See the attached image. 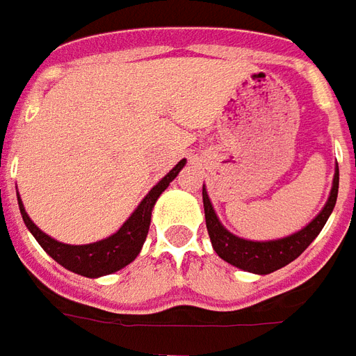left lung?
Listing matches in <instances>:
<instances>
[{
	"mask_svg": "<svg viewBox=\"0 0 356 356\" xmlns=\"http://www.w3.org/2000/svg\"><path fill=\"white\" fill-rule=\"evenodd\" d=\"M337 190H339V166L335 165L330 197H327L326 205L322 207V211L312 218L311 222L303 226L301 230L295 232V234L286 236V238L254 241V239L239 238V236L224 228L222 222L218 220V216L214 213V207L211 203V199H209L205 184H203L205 222L213 249L222 261L245 272H253V274L263 276V274L280 270V268H284L286 264L295 261L299 254L303 253L305 249L311 245L314 238L322 232L324 224L327 222L330 214L334 211L335 201H337Z\"/></svg>",
	"mask_w": 356,
	"mask_h": 356,
	"instance_id": "obj_1",
	"label": "left lung"
}]
</instances>
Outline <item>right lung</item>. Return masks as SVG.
<instances>
[{
	"label": "right lung",
	"instance_id": "1",
	"mask_svg": "<svg viewBox=\"0 0 356 356\" xmlns=\"http://www.w3.org/2000/svg\"><path fill=\"white\" fill-rule=\"evenodd\" d=\"M184 165H186V159H182L170 172L165 174L151 188L149 193L142 199V203L136 207V211L126 218V222L115 234H111L109 238L99 239V241L86 243V245H69V243L53 239L51 236H47L45 232L40 230L36 224L30 220L29 213L22 205L21 195L17 191L22 220L26 224L30 234L36 238L38 243L44 247L45 253L49 254L53 261H57L61 266H65L67 270L86 276V278L107 276V274L124 268L126 264L132 263L134 259L140 254L143 241H145L147 232H149L153 207L157 203L159 195L168 188V184L172 182L178 172L182 170Z\"/></svg>",
	"mask_w": 356,
	"mask_h": 356
}]
</instances>
